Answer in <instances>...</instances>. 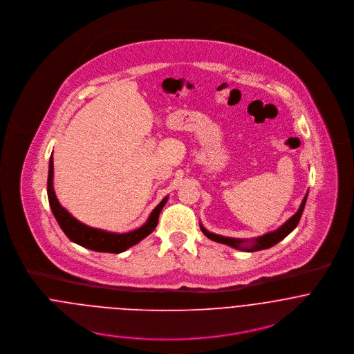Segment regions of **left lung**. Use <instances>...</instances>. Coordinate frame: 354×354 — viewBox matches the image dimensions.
<instances>
[{"instance_id": "obj_1", "label": "left lung", "mask_w": 354, "mask_h": 354, "mask_svg": "<svg viewBox=\"0 0 354 354\" xmlns=\"http://www.w3.org/2000/svg\"><path fill=\"white\" fill-rule=\"evenodd\" d=\"M306 198H308V192H306V195L304 196L303 202L300 204L299 211H297L292 218H289L281 227H278L277 230L268 232V233H266V234H263V236H260V237L251 239V240L233 239V237H223V236L211 233V232H208V230L203 226L202 223H201V229H202L204 236L208 237L209 240L216 241V243H221V244H225V245H229V247L236 248V250H239V251L256 252V251L267 250V248H271V247H274L275 244H278L281 240H283L288 234H290V233L296 229V226L299 225L300 218H301V215H303Z\"/></svg>"}]
</instances>
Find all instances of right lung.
I'll return each mask as SVG.
<instances>
[{"instance_id": "1", "label": "right lung", "mask_w": 354, "mask_h": 354, "mask_svg": "<svg viewBox=\"0 0 354 354\" xmlns=\"http://www.w3.org/2000/svg\"><path fill=\"white\" fill-rule=\"evenodd\" d=\"M53 171H54V166H53V153H51L50 160H49V176H48V198H49V204H50L54 218L57 219L65 236L72 243L95 252L121 253L136 245L138 243H140L143 239L151 234L153 229L156 227L159 214L167 202V196L163 198L162 202L152 209L147 222L135 230H131L127 233L106 232V230L91 227L82 223L75 216H72L66 208H64L59 204L53 188Z\"/></svg>"}]
</instances>
